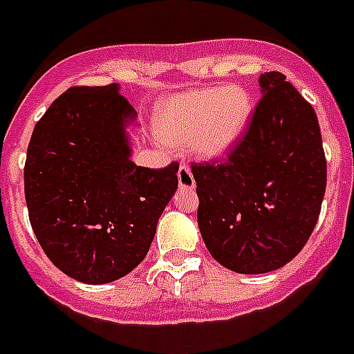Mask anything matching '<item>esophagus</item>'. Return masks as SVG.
Instances as JSON below:
<instances>
[{"label":"esophagus","mask_w":354,"mask_h":354,"mask_svg":"<svg viewBox=\"0 0 354 354\" xmlns=\"http://www.w3.org/2000/svg\"><path fill=\"white\" fill-rule=\"evenodd\" d=\"M177 177H179V186L183 189H193L194 187V177L193 171L187 165H180L179 171H177Z\"/></svg>","instance_id":"esophagus-1"}]
</instances>
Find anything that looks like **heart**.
Returning <instances> with one entry per match:
<instances>
[{
	"label": "heart",
	"mask_w": 354,
	"mask_h": 354,
	"mask_svg": "<svg viewBox=\"0 0 354 354\" xmlns=\"http://www.w3.org/2000/svg\"><path fill=\"white\" fill-rule=\"evenodd\" d=\"M251 112V96L242 87L194 89L161 105L158 128L170 144H191L198 154L217 158L241 138Z\"/></svg>",
	"instance_id": "1"
}]
</instances>
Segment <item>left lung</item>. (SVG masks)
<instances>
[{"instance_id":"8db88e82","label":"left lung","mask_w":354,"mask_h":354,"mask_svg":"<svg viewBox=\"0 0 354 354\" xmlns=\"http://www.w3.org/2000/svg\"><path fill=\"white\" fill-rule=\"evenodd\" d=\"M263 96L225 161L191 165L198 226L228 270L265 274L302 251L321 212L326 160L313 105L286 77H259Z\"/></svg>"}]
</instances>
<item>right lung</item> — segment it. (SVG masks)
Instances as JSON below:
<instances>
[{"label":"right lung","instance_id":"obj_1","mask_svg":"<svg viewBox=\"0 0 354 354\" xmlns=\"http://www.w3.org/2000/svg\"><path fill=\"white\" fill-rule=\"evenodd\" d=\"M118 84L70 87L37 122L24 165L29 223L61 272L105 284L142 263L179 186V163L137 167Z\"/></svg>","mask_w":354,"mask_h":354}]
</instances>
